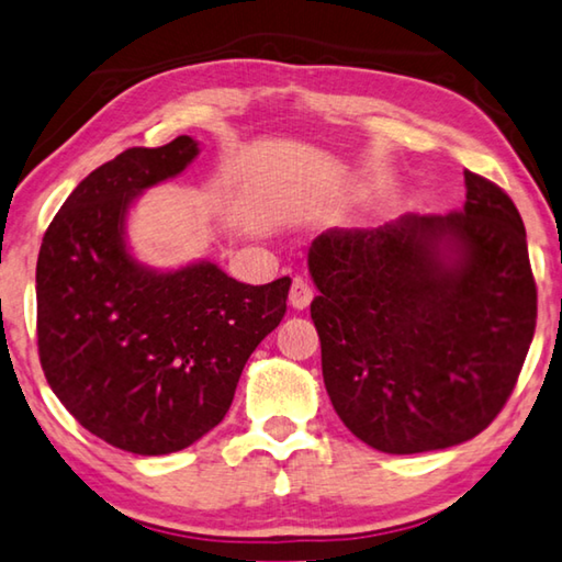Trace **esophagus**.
Here are the masks:
<instances>
[{
	"mask_svg": "<svg viewBox=\"0 0 562 562\" xmlns=\"http://www.w3.org/2000/svg\"><path fill=\"white\" fill-rule=\"evenodd\" d=\"M311 299H314V289H311V283L306 279H301V276H296L291 283V293H289V303L296 311H303L311 303Z\"/></svg>",
	"mask_w": 562,
	"mask_h": 562,
	"instance_id": "esophagus-1",
	"label": "esophagus"
}]
</instances>
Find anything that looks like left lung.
I'll use <instances>...</instances> for the list:
<instances>
[{"mask_svg":"<svg viewBox=\"0 0 562 562\" xmlns=\"http://www.w3.org/2000/svg\"><path fill=\"white\" fill-rule=\"evenodd\" d=\"M308 271L324 383L356 438L408 456L491 426L538 318L526 226L501 187L465 171L453 214L328 228Z\"/></svg>","mask_w":562,"mask_h":562,"instance_id":"left-lung-1","label":"left lung"}]
</instances>
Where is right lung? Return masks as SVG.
I'll return each instance as SVG.
<instances>
[{
    "label": "right lung",
    "mask_w": 562,
    "mask_h": 562,
    "mask_svg": "<svg viewBox=\"0 0 562 562\" xmlns=\"http://www.w3.org/2000/svg\"><path fill=\"white\" fill-rule=\"evenodd\" d=\"M199 144L134 146L71 191L36 261V344L52 391L89 434L167 456L224 420L248 356L286 314L291 279L251 286L211 261L154 271L128 254L126 214Z\"/></svg>",
    "instance_id": "1"
}]
</instances>
